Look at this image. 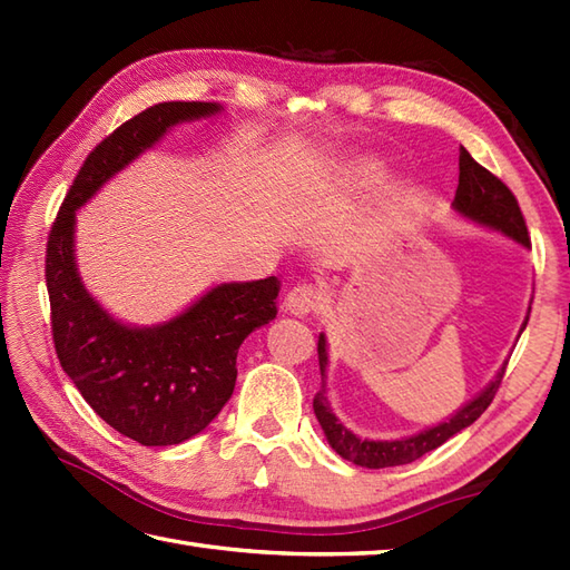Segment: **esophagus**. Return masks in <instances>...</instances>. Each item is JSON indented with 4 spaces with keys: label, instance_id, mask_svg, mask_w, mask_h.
Listing matches in <instances>:
<instances>
[{
    "label": "esophagus",
    "instance_id": "34e87169",
    "mask_svg": "<svg viewBox=\"0 0 570 570\" xmlns=\"http://www.w3.org/2000/svg\"><path fill=\"white\" fill-rule=\"evenodd\" d=\"M323 308V292L313 284H298L286 296V311L294 316H308Z\"/></svg>",
    "mask_w": 570,
    "mask_h": 570
}]
</instances>
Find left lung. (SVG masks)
Listing matches in <instances>:
<instances>
[{"label": "left lung", "mask_w": 570, "mask_h": 570, "mask_svg": "<svg viewBox=\"0 0 570 570\" xmlns=\"http://www.w3.org/2000/svg\"><path fill=\"white\" fill-rule=\"evenodd\" d=\"M453 205L458 213H463L465 217H470V220L500 229V233L517 239L519 245L524 247L531 245L524 215L519 210L514 193L507 188L498 176L490 174L485 166H480L475 159H472L465 149L460 151V176H458V190H455ZM527 321H524V328H527ZM318 365H321V377H325V365H328L325 335L318 337ZM502 377H504V367L488 390H482L470 404L460 409L453 419H448L429 431L409 435V439H402V441L357 439L353 431H347L343 423L335 419L333 409L328 404V396H325V382H321L318 394L313 396V411H316V419L321 423V429L325 431V439H328V443L335 448V453L350 460V463L362 465V468H374V470L406 465V463H414V460H419L421 455L435 451V448L443 445L448 439H453L458 431L468 429L472 421H478L482 414H485V409L492 404L494 394L500 390Z\"/></svg>", "instance_id": "left-lung-1"}]
</instances>
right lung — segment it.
Instances as JSON below:
<instances>
[{
  "label": "right lung",
  "mask_w": 570,
  "mask_h": 570,
  "mask_svg": "<svg viewBox=\"0 0 570 570\" xmlns=\"http://www.w3.org/2000/svg\"><path fill=\"white\" fill-rule=\"evenodd\" d=\"M220 110L215 102H159L95 147L66 193L46 245V286L60 367L95 414L141 445L200 433L233 396L242 341L276 318V276L220 284L156 328H129L102 311L72 257L76 210L107 178L154 147L168 127Z\"/></svg>",
  "instance_id": "add662e5"
}]
</instances>
